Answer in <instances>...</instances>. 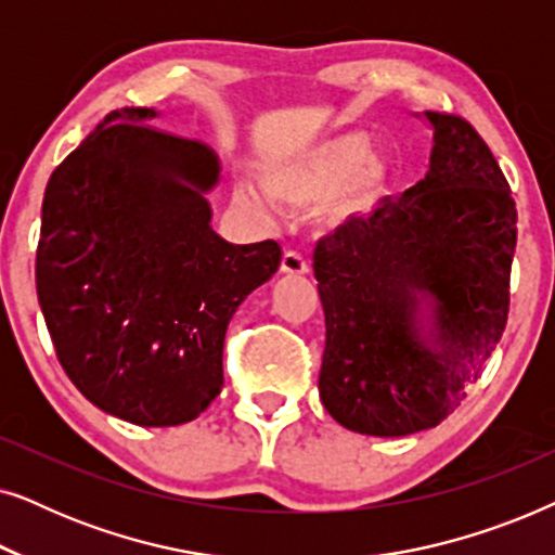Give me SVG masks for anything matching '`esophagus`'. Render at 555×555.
Wrapping results in <instances>:
<instances>
[{
    "instance_id": "1",
    "label": "esophagus",
    "mask_w": 555,
    "mask_h": 555,
    "mask_svg": "<svg viewBox=\"0 0 555 555\" xmlns=\"http://www.w3.org/2000/svg\"><path fill=\"white\" fill-rule=\"evenodd\" d=\"M280 272H285V275H306L308 262L302 260V255L287 249V253L283 255V260H280Z\"/></svg>"
}]
</instances>
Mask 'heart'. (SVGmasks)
<instances>
[{"label": "heart", "mask_w": 555, "mask_h": 555, "mask_svg": "<svg viewBox=\"0 0 555 555\" xmlns=\"http://www.w3.org/2000/svg\"><path fill=\"white\" fill-rule=\"evenodd\" d=\"M260 184L278 207L321 209L325 222L346 224L371 215L389 192L391 158L382 149H371L369 133L346 131L283 162L268 164ZM234 202L262 222L275 217L272 204L253 186H240Z\"/></svg>", "instance_id": "heart-1"}]
</instances>
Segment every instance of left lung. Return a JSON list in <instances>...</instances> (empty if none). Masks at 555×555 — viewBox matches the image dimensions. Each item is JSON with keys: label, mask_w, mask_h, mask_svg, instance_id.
<instances>
[{"label": "left lung", "mask_w": 555, "mask_h": 555, "mask_svg": "<svg viewBox=\"0 0 555 555\" xmlns=\"http://www.w3.org/2000/svg\"><path fill=\"white\" fill-rule=\"evenodd\" d=\"M429 171L318 242L323 406L346 429L406 437L447 420L507 323L518 211L473 126L427 111Z\"/></svg>", "instance_id": "8db88e82"}]
</instances>
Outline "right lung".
Instances as JSON below:
<instances>
[{
    "instance_id": "obj_1",
    "label": "right lung",
    "mask_w": 555,
    "mask_h": 555,
    "mask_svg": "<svg viewBox=\"0 0 555 555\" xmlns=\"http://www.w3.org/2000/svg\"><path fill=\"white\" fill-rule=\"evenodd\" d=\"M156 116L111 113L52 171L35 283L82 397L139 427H177L222 391L227 325L283 253L211 230L217 154L149 126Z\"/></svg>"
}]
</instances>
